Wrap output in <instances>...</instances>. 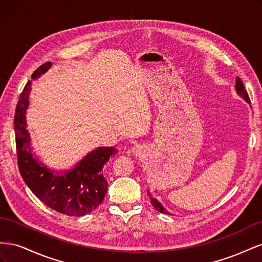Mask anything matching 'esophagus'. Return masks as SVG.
<instances>
[{
	"label": "esophagus",
	"instance_id": "1",
	"mask_svg": "<svg viewBox=\"0 0 262 262\" xmlns=\"http://www.w3.org/2000/svg\"><path fill=\"white\" fill-rule=\"evenodd\" d=\"M132 150H133V153L136 154L137 156H140V155L143 154L144 148H143V146H141V145H136V146H133Z\"/></svg>",
	"mask_w": 262,
	"mask_h": 262
}]
</instances>
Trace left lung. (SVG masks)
<instances>
[{"instance_id":"left-lung-1","label":"left lung","mask_w":262,"mask_h":262,"mask_svg":"<svg viewBox=\"0 0 262 262\" xmlns=\"http://www.w3.org/2000/svg\"><path fill=\"white\" fill-rule=\"evenodd\" d=\"M236 91H237V93H238L246 101L250 102V99H249V96H248V93H247V91L245 90V86H244V84H243V82H242V80H241L239 77L237 78V82H236ZM148 195H149L150 202H152V204L154 205V208H155L157 211H160L161 213L168 214V212L163 208V205H162L160 202H158V201L155 199V198H153L149 193H148Z\"/></svg>"}]
</instances>
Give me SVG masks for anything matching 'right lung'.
<instances>
[{"instance_id": "obj_1", "label": "right lung", "mask_w": 262, "mask_h": 262, "mask_svg": "<svg viewBox=\"0 0 262 262\" xmlns=\"http://www.w3.org/2000/svg\"><path fill=\"white\" fill-rule=\"evenodd\" d=\"M50 66V62L43 63L31 76L36 78L46 72ZM29 90L30 81L24 87L14 116L20 176L38 199L54 211L69 216H82L91 213L102 202L107 193L108 182L102 175V167L110 156H115L118 150L115 147H99L87 155L73 170L54 175L39 164L31 153L25 118Z\"/></svg>"}]
</instances>
